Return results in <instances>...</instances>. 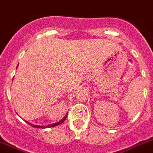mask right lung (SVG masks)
<instances>
[{
  "label": "right lung",
  "mask_w": 153,
  "mask_h": 153,
  "mask_svg": "<svg viewBox=\"0 0 153 153\" xmlns=\"http://www.w3.org/2000/svg\"><path fill=\"white\" fill-rule=\"evenodd\" d=\"M67 114H68V113H66V115H65V116L63 117V118H62V119H61L60 121H59V122H56V123H53V124H51V125H46V126H41V125H33V124L29 123V122H26V123H28L29 125H31V127H33V128H51V127H54V126H56V125H60V124H62V122H65V118H66V117H67Z\"/></svg>",
  "instance_id": "1"
}]
</instances>
